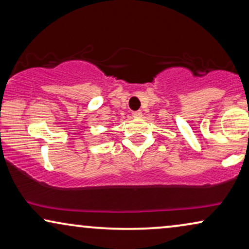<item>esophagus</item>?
<instances>
[{"instance_id": "34e87169", "label": "esophagus", "mask_w": 249, "mask_h": 249, "mask_svg": "<svg viewBox=\"0 0 249 249\" xmlns=\"http://www.w3.org/2000/svg\"><path fill=\"white\" fill-rule=\"evenodd\" d=\"M142 111H134V112H132V117H135V118H139V117H142Z\"/></svg>"}]
</instances>
